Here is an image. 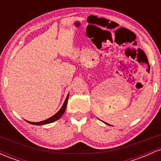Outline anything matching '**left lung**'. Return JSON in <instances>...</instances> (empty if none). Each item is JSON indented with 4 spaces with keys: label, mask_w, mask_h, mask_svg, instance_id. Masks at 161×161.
<instances>
[{
    "label": "left lung",
    "mask_w": 161,
    "mask_h": 161,
    "mask_svg": "<svg viewBox=\"0 0 161 161\" xmlns=\"http://www.w3.org/2000/svg\"><path fill=\"white\" fill-rule=\"evenodd\" d=\"M106 124H108V123H106Z\"/></svg>",
    "instance_id": "8db88e82"
}]
</instances>
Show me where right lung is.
Here are the masks:
<instances>
[{
  "label": "right lung",
  "instance_id": "right-lung-1",
  "mask_svg": "<svg viewBox=\"0 0 161 161\" xmlns=\"http://www.w3.org/2000/svg\"><path fill=\"white\" fill-rule=\"evenodd\" d=\"M68 99H69V94H68L67 96H66L65 101H64V104H63L61 108L60 109V110H59V111L57 112L56 114H54V115L51 116V117L48 118V119H45V120H43V121H41V122H37V123H34V122H30V121H27V120H25V121L28 122V123H30V124H32V125H40L48 124V123H53V122L57 120V119H59L60 117H61V116H63V114H64V112H65L66 108V105H67Z\"/></svg>",
  "mask_w": 161,
  "mask_h": 161
}]
</instances>
